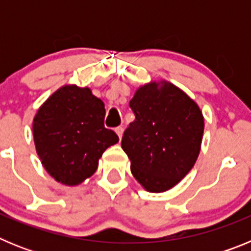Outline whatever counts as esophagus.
<instances>
[{
    "label": "esophagus",
    "mask_w": 251,
    "mask_h": 251,
    "mask_svg": "<svg viewBox=\"0 0 251 251\" xmlns=\"http://www.w3.org/2000/svg\"><path fill=\"white\" fill-rule=\"evenodd\" d=\"M115 133L118 134L119 138H122V136H123V128H122V127H117V128H115Z\"/></svg>",
    "instance_id": "34e87169"
}]
</instances>
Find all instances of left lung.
<instances>
[{
    "label": "left lung",
    "instance_id": "obj_1",
    "mask_svg": "<svg viewBox=\"0 0 251 251\" xmlns=\"http://www.w3.org/2000/svg\"><path fill=\"white\" fill-rule=\"evenodd\" d=\"M136 118L124 130L122 148L134 178L150 192H163L194 167L203 134L200 108L168 81L141 86L129 101Z\"/></svg>",
    "mask_w": 251,
    "mask_h": 251
}]
</instances>
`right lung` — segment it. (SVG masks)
<instances>
[{
	"label": "right lung",
	"mask_w": 251,
	"mask_h": 251,
	"mask_svg": "<svg viewBox=\"0 0 251 251\" xmlns=\"http://www.w3.org/2000/svg\"><path fill=\"white\" fill-rule=\"evenodd\" d=\"M104 103L89 88L65 85L40 106L32 124L36 152L50 176L68 186L98 168L104 151L119 141L104 127Z\"/></svg>",
	"instance_id": "right-lung-1"
}]
</instances>
